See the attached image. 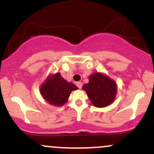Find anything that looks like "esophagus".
<instances>
[{"label":"esophagus","mask_w":154,"mask_h":154,"mask_svg":"<svg viewBox=\"0 0 154 154\" xmlns=\"http://www.w3.org/2000/svg\"><path fill=\"white\" fill-rule=\"evenodd\" d=\"M76 85H77V88H79V89H81V88H82V82H77V84H76Z\"/></svg>","instance_id":"obj_1"}]
</instances>
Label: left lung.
Returning a JSON list of instances; mask_svg holds the SVG:
<instances>
[{"instance_id":"1","label":"left lung","mask_w":154,"mask_h":154,"mask_svg":"<svg viewBox=\"0 0 154 154\" xmlns=\"http://www.w3.org/2000/svg\"><path fill=\"white\" fill-rule=\"evenodd\" d=\"M91 103L96 107H105L114 101L116 94V85L110 78L94 73L90 76L89 82L83 85Z\"/></svg>"}]
</instances>
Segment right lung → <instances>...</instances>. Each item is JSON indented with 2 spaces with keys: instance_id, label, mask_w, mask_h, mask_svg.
<instances>
[{
  "instance_id": "1",
  "label": "right lung",
  "mask_w": 154,
  "mask_h": 154,
  "mask_svg": "<svg viewBox=\"0 0 154 154\" xmlns=\"http://www.w3.org/2000/svg\"><path fill=\"white\" fill-rule=\"evenodd\" d=\"M77 89L73 83L63 79L59 73L51 76L40 88L44 99L50 104L61 106L67 101L72 91Z\"/></svg>"
}]
</instances>
